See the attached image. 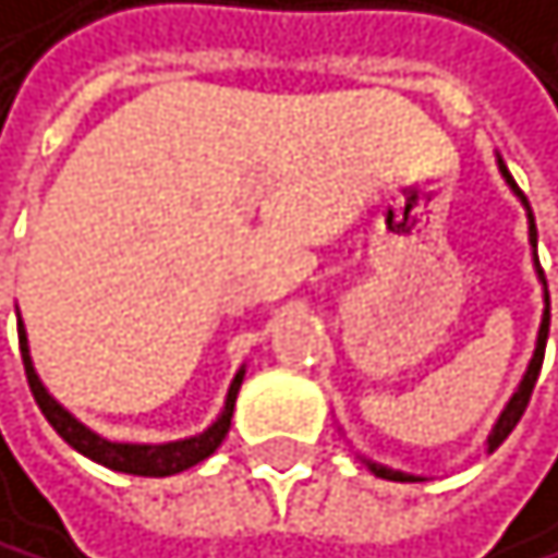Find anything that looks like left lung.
Segmentation results:
<instances>
[{
    "instance_id": "left-lung-1",
    "label": "left lung",
    "mask_w": 558,
    "mask_h": 558,
    "mask_svg": "<svg viewBox=\"0 0 558 558\" xmlns=\"http://www.w3.org/2000/svg\"><path fill=\"white\" fill-rule=\"evenodd\" d=\"M498 173H501V180L508 183V190L518 197V204L525 207V218H529V245H532V265H535V279L542 282V320H538V333H535V351H532V361H529V368H525V375H522V381H518V388L511 391V399L505 402V409H501V415H498V423L490 426V433H487V453H495L501 442L508 439V433L518 426V420H522V412H525V405H529V399H532V388H535V381H538V372H542V354H546V340H549V289H546V272H542V265H538V255H535V245H538V231H535V214H532V207H529V201H525V194L518 190V183L511 180V173H508V167H505V159L498 156ZM361 457V463L368 466V471L375 474V477H385V481H426L423 474H409V471H399V466H388V463H378V460H372V457H364V453H357Z\"/></svg>"
}]
</instances>
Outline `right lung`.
Masks as SVG:
<instances>
[{
    "instance_id": "add662e5",
    "label": "right lung",
    "mask_w": 558,
    "mask_h": 558,
    "mask_svg": "<svg viewBox=\"0 0 558 558\" xmlns=\"http://www.w3.org/2000/svg\"><path fill=\"white\" fill-rule=\"evenodd\" d=\"M20 351H23V364H26V378H29V391L40 412L47 415V423L57 429V436L68 442L71 450H77L81 457L95 460L108 471H119V474H135V477H170L180 474L186 466H194L201 460H207L214 450L221 447V439L231 429V415H234V399H238V388L245 381V364L234 372L231 385H228V396L221 412L214 415V423L194 436H183V439H167V442H125V439H108L101 433H95L92 426H84L77 415L60 405L50 388L44 385V378L36 375L33 368V354H29V337L23 327V316H20Z\"/></svg>"
}]
</instances>
